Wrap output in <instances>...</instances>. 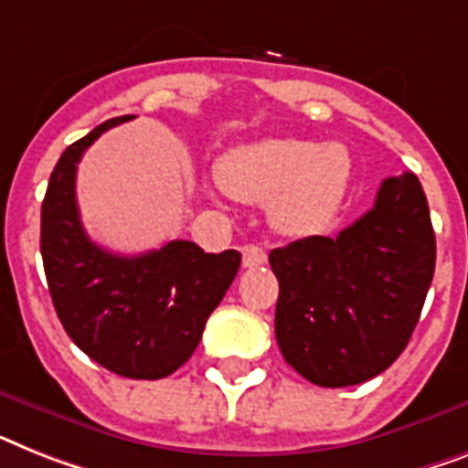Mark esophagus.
Returning <instances> with one entry per match:
<instances>
[{"label":"esophagus","instance_id":"1","mask_svg":"<svg viewBox=\"0 0 468 468\" xmlns=\"http://www.w3.org/2000/svg\"><path fill=\"white\" fill-rule=\"evenodd\" d=\"M241 258H243V268H261L262 262L268 261V253L261 249V246H243L241 249Z\"/></svg>","mask_w":468,"mask_h":468}]
</instances>
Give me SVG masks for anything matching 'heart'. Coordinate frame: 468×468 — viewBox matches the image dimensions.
<instances>
[{"label": "heart", "instance_id": "1", "mask_svg": "<svg viewBox=\"0 0 468 468\" xmlns=\"http://www.w3.org/2000/svg\"><path fill=\"white\" fill-rule=\"evenodd\" d=\"M219 181L246 203H270L284 234H313L335 218L351 181V155L342 143L262 138L219 162Z\"/></svg>", "mask_w": 468, "mask_h": 468}]
</instances>
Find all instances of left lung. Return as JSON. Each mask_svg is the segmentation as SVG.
Instances as JSON below:
<instances>
[{
	"label": "left lung",
	"mask_w": 468,
	"mask_h": 468,
	"mask_svg": "<svg viewBox=\"0 0 468 468\" xmlns=\"http://www.w3.org/2000/svg\"><path fill=\"white\" fill-rule=\"evenodd\" d=\"M280 282L275 337L296 373L349 388L407 349L435 272V231L414 174L389 176L376 203L337 237L270 250Z\"/></svg>",
	"instance_id": "8db88e82"
}]
</instances>
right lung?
Here are the masks:
<instances>
[{
  "mask_svg": "<svg viewBox=\"0 0 468 468\" xmlns=\"http://www.w3.org/2000/svg\"><path fill=\"white\" fill-rule=\"evenodd\" d=\"M129 119L100 123L61 153L42 200L40 253L54 311L76 346L117 376L160 380L191 358L241 253L169 241L117 256L88 239L76 206V165L104 131Z\"/></svg>",
  "mask_w": 468,
  "mask_h": 468,
  "instance_id": "right-lung-1",
  "label": "right lung"
}]
</instances>
